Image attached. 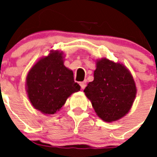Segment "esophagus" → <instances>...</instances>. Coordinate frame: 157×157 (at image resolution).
I'll return each instance as SVG.
<instances>
[{
	"instance_id": "34e87169",
	"label": "esophagus",
	"mask_w": 157,
	"mask_h": 157,
	"mask_svg": "<svg viewBox=\"0 0 157 157\" xmlns=\"http://www.w3.org/2000/svg\"><path fill=\"white\" fill-rule=\"evenodd\" d=\"M80 86H81V89L82 90H84V89L86 88V81H82V82H80Z\"/></svg>"
}]
</instances>
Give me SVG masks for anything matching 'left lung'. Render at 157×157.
Returning <instances> with one entry per match:
<instances>
[{
	"mask_svg": "<svg viewBox=\"0 0 157 157\" xmlns=\"http://www.w3.org/2000/svg\"><path fill=\"white\" fill-rule=\"evenodd\" d=\"M94 81L84 90L98 117L104 121L119 120L129 112L136 86L128 69L107 59L97 62Z\"/></svg>",
	"mask_w": 157,
	"mask_h": 157,
	"instance_id": "8db88e82",
	"label": "left lung"
}]
</instances>
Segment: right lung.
<instances>
[{
    "label": "right lung",
    "instance_id": "1",
    "mask_svg": "<svg viewBox=\"0 0 157 157\" xmlns=\"http://www.w3.org/2000/svg\"><path fill=\"white\" fill-rule=\"evenodd\" d=\"M63 54L50 53L32 67L27 76V91L31 103L45 114H54L81 86L73 72L63 65Z\"/></svg>",
    "mask_w": 157,
    "mask_h": 157
}]
</instances>
